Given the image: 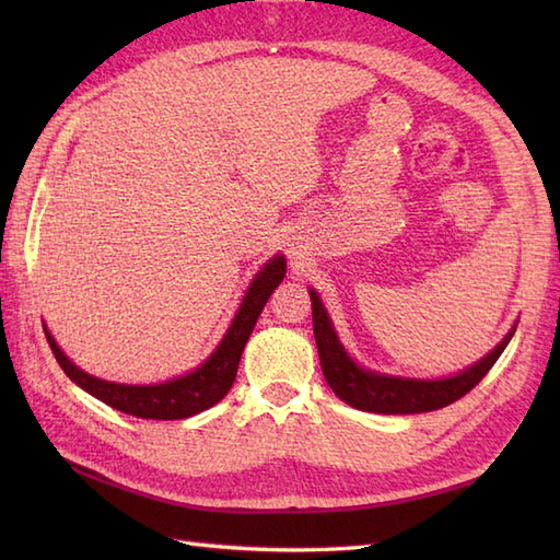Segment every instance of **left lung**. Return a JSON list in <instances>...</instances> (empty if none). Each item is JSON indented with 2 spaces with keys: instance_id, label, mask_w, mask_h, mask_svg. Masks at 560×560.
<instances>
[{
  "instance_id": "obj_1",
  "label": "left lung",
  "mask_w": 560,
  "mask_h": 560,
  "mask_svg": "<svg viewBox=\"0 0 560 560\" xmlns=\"http://www.w3.org/2000/svg\"><path fill=\"white\" fill-rule=\"evenodd\" d=\"M313 301V329L319 353V365L327 385L335 389V395L347 401L349 407L373 411V413H423L443 409L447 404L462 399L467 392L477 387L483 375L491 371L493 363L501 359L508 341L513 339L515 327L508 331V337L498 347L481 359L477 365L459 375L445 380H404L368 373L355 365L343 347L339 343L335 329L327 317V311L319 303V295L311 291Z\"/></svg>"
}]
</instances>
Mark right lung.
Segmentation results:
<instances>
[{
    "label": "right lung",
    "mask_w": 560,
    "mask_h": 560,
    "mask_svg": "<svg viewBox=\"0 0 560 560\" xmlns=\"http://www.w3.org/2000/svg\"><path fill=\"white\" fill-rule=\"evenodd\" d=\"M283 277H287V259L273 257L269 265L257 273L253 287L247 289L241 303V311H237L233 325L225 331V337L217 347V351L209 355V361L201 363L197 371L189 375L171 380V383L163 385H117L108 383V380L83 373L81 368L71 363L62 353V349L57 347V341L52 339L45 325L43 329L59 368H62L67 377L74 380L81 389H86L89 395L101 399L103 404H108V407L117 411L137 416V419H187V416L205 411L229 395L237 373V363H241L243 349L249 335H253L257 317L265 311L269 295L283 281Z\"/></svg>",
    "instance_id": "obj_1"
}]
</instances>
